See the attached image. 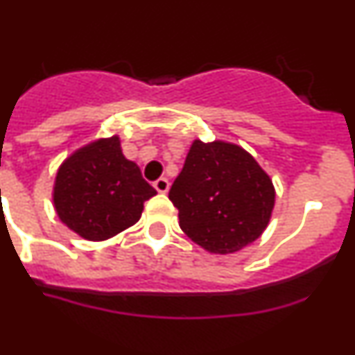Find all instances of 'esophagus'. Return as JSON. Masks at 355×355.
Returning <instances> with one entry per match:
<instances>
[{
  "label": "esophagus",
  "instance_id": "1",
  "mask_svg": "<svg viewBox=\"0 0 355 355\" xmlns=\"http://www.w3.org/2000/svg\"><path fill=\"white\" fill-rule=\"evenodd\" d=\"M154 189H156L159 194H166L168 189H170V182H168V178H164V177L157 178V180L154 182Z\"/></svg>",
  "mask_w": 355,
  "mask_h": 355
}]
</instances>
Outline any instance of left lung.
Masks as SVG:
<instances>
[{
	"mask_svg": "<svg viewBox=\"0 0 355 355\" xmlns=\"http://www.w3.org/2000/svg\"><path fill=\"white\" fill-rule=\"evenodd\" d=\"M180 229L209 253L229 254L261 236L276 191L254 157L236 144L194 140L170 196Z\"/></svg>",
	"mask_w": 355,
	"mask_h": 355,
	"instance_id": "left-lung-1",
	"label": "left lung"
}]
</instances>
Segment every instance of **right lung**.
Wrapping results in <instances>:
<instances>
[{
	"mask_svg": "<svg viewBox=\"0 0 355 355\" xmlns=\"http://www.w3.org/2000/svg\"><path fill=\"white\" fill-rule=\"evenodd\" d=\"M153 196L156 189L123 156L118 135L72 153L58 168L53 185L58 218L88 241H105L132 227Z\"/></svg>",
	"mask_w": 355,
	"mask_h": 355,
	"instance_id": "obj_1",
	"label": "right lung"
}]
</instances>
